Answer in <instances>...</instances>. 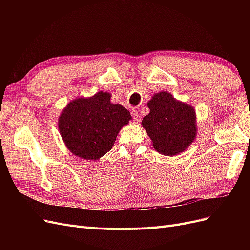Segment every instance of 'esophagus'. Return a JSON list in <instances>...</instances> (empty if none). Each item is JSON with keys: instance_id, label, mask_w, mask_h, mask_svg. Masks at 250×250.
<instances>
[{"instance_id": "esophagus-1", "label": "esophagus", "mask_w": 250, "mask_h": 250, "mask_svg": "<svg viewBox=\"0 0 250 250\" xmlns=\"http://www.w3.org/2000/svg\"><path fill=\"white\" fill-rule=\"evenodd\" d=\"M131 116H132V119L134 120L135 123H139L140 121H141V116L139 115V111L132 110V111H131Z\"/></svg>"}]
</instances>
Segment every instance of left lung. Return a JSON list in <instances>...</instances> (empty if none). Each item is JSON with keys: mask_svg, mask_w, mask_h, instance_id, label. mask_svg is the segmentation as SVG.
Instances as JSON below:
<instances>
[{"mask_svg": "<svg viewBox=\"0 0 250 250\" xmlns=\"http://www.w3.org/2000/svg\"><path fill=\"white\" fill-rule=\"evenodd\" d=\"M147 106L149 115L142 126L152 141L153 148L164 155H177L190 147L197 135L196 111L169 92L154 94Z\"/></svg>", "mask_w": 250, "mask_h": 250, "instance_id": "1", "label": "left lung"}]
</instances>
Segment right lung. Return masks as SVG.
<instances>
[{
	"label": "right lung",
	"mask_w": 250,
	"mask_h": 250,
	"mask_svg": "<svg viewBox=\"0 0 250 250\" xmlns=\"http://www.w3.org/2000/svg\"><path fill=\"white\" fill-rule=\"evenodd\" d=\"M107 92L80 97L67 103L58 118L66 148L85 161H97L111 150L118 133L132 120L130 112L110 101Z\"/></svg>",
	"instance_id": "1"
}]
</instances>
